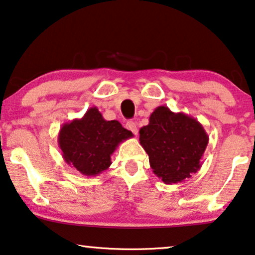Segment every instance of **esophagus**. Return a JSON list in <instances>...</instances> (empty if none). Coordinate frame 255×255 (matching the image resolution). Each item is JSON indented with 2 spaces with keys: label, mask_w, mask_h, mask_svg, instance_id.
<instances>
[{
  "label": "esophagus",
  "mask_w": 255,
  "mask_h": 255,
  "mask_svg": "<svg viewBox=\"0 0 255 255\" xmlns=\"http://www.w3.org/2000/svg\"><path fill=\"white\" fill-rule=\"evenodd\" d=\"M125 128H127L128 130H130L134 135H138V128H136L135 122H133V121H128L127 124H125Z\"/></svg>",
  "instance_id": "1"
}]
</instances>
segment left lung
<instances>
[{
	"mask_svg": "<svg viewBox=\"0 0 255 255\" xmlns=\"http://www.w3.org/2000/svg\"><path fill=\"white\" fill-rule=\"evenodd\" d=\"M139 133L152 172L166 185L182 182L201 168L209 135L194 117L159 106Z\"/></svg>",
	"mask_w": 255,
	"mask_h": 255,
	"instance_id": "1",
	"label": "left lung"
}]
</instances>
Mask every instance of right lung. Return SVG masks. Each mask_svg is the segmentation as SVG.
I'll list each match as a JSON object with an SVG mask.
<instances>
[{"mask_svg": "<svg viewBox=\"0 0 255 255\" xmlns=\"http://www.w3.org/2000/svg\"><path fill=\"white\" fill-rule=\"evenodd\" d=\"M132 136L119 121H106L97 107H91L82 119L62 125L58 144L68 165L87 177H96L111 166L117 146Z\"/></svg>", "mask_w": 255, "mask_h": 255, "instance_id": "obj_1", "label": "right lung"}]
</instances>
